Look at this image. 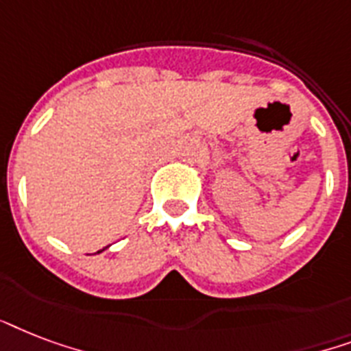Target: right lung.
<instances>
[{
	"instance_id": "add662e5",
	"label": "right lung",
	"mask_w": 351,
	"mask_h": 351,
	"mask_svg": "<svg viewBox=\"0 0 351 351\" xmlns=\"http://www.w3.org/2000/svg\"><path fill=\"white\" fill-rule=\"evenodd\" d=\"M104 249H106V247H104ZM104 249H100V251H97V252H102V251H104Z\"/></svg>"
}]
</instances>
